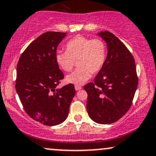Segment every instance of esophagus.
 I'll use <instances>...</instances> for the list:
<instances>
[{"instance_id":"1","label":"esophagus","mask_w":156,"mask_h":156,"mask_svg":"<svg viewBox=\"0 0 156 156\" xmlns=\"http://www.w3.org/2000/svg\"><path fill=\"white\" fill-rule=\"evenodd\" d=\"M75 89H76V91H78L80 90V89H81L82 87H80V86H75Z\"/></svg>"}]
</instances>
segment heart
I'll list each match as a JSON object with an SVG mask.
<instances>
[{
    "label": "heart",
    "instance_id": "1",
    "mask_svg": "<svg viewBox=\"0 0 156 156\" xmlns=\"http://www.w3.org/2000/svg\"><path fill=\"white\" fill-rule=\"evenodd\" d=\"M106 45L101 39H90L77 36L66 44V51H56L55 59L57 65L64 72H69L77 62L78 68L66 76L68 83L82 85L99 72L106 59Z\"/></svg>",
    "mask_w": 156,
    "mask_h": 156
}]
</instances>
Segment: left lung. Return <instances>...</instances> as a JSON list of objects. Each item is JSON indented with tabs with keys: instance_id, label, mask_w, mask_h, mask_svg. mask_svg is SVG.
<instances>
[{
	"instance_id": "1",
	"label": "left lung",
	"mask_w": 156,
	"mask_h": 156,
	"mask_svg": "<svg viewBox=\"0 0 156 156\" xmlns=\"http://www.w3.org/2000/svg\"><path fill=\"white\" fill-rule=\"evenodd\" d=\"M107 44L106 59L94 82L83 87L88 94L89 117L99 124H111L128 112L138 86L136 67L130 52L109 31L98 34Z\"/></svg>"
}]
</instances>
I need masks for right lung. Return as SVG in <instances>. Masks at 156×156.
Listing matches in <instances>:
<instances>
[{"label": "right lung", "mask_w": 156, "mask_h": 156, "mask_svg": "<svg viewBox=\"0 0 156 156\" xmlns=\"http://www.w3.org/2000/svg\"><path fill=\"white\" fill-rule=\"evenodd\" d=\"M66 33L48 31L37 37L21 55L17 66L15 89L29 117L44 125H57L67 119L76 90L69 83L56 89L64 74L55 54Z\"/></svg>", "instance_id": "right-lung-1"}]
</instances>
